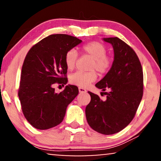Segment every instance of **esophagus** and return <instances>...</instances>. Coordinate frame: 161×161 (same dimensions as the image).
<instances>
[{
    "mask_svg": "<svg viewBox=\"0 0 161 161\" xmlns=\"http://www.w3.org/2000/svg\"><path fill=\"white\" fill-rule=\"evenodd\" d=\"M78 90H79V92H80V93H83V92H86V89H84V88H82V87H79L78 88Z\"/></svg>",
    "mask_w": 161,
    "mask_h": 161,
    "instance_id": "1",
    "label": "esophagus"
}]
</instances>
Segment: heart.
<instances>
[{
    "label": "heart",
    "mask_w": 161,
    "mask_h": 161,
    "mask_svg": "<svg viewBox=\"0 0 161 161\" xmlns=\"http://www.w3.org/2000/svg\"><path fill=\"white\" fill-rule=\"evenodd\" d=\"M83 53L92 58L89 72H76L69 76V81L72 84L80 87H86L96 80L97 74L95 69L100 74H105L108 71L112 65V59L107 56V48L100 42H92L84 45L81 48ZM78 58L76 50L71 49L65 54L64 61L67 69H74Z\"/></svg>",
    "instance_id": "1"
}]
</instances>
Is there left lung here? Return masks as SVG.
<instances>
[{
    "label": "left lung",
    "mask_w": 161,
    "mask_h": 161,
    "mask_svg": "<svg viewBox=\"0 0 161 161\" xmlns=\"http://www.w3.org/2000/svg\"><path fill=\"white\" fill-rule=\"evenodd\" d=\"M103 40L113 46L114 58L108 72L95 86L109 92H105V101L88 92L91 101L86 108V116L92 129L111 135L126 127L136 115L143 96V70L135 51L122 39Z\"/></svg>",
    "instance_id": "left-lung-1"
}]
</instances>
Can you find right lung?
<instances>
[{"instance_id":"obj_1","label":"right lung","mask_w":161,"mask_h":161,"mask_svg":"<svg viewBox=\"0 0 161 161\" xmlns=\"http://www.w3.org/2000/svg\"><path fill=\"white\" fill-rule=\"evenodd\" d=\"M81 42L67 34L50 35L33 46L26 55L18 96L24 116L35 128L47 130L60 124L68 105L78 94L76 86H66L58 94L53 85L67 83L65 54Z\"/></svg>"}]
</instances>
